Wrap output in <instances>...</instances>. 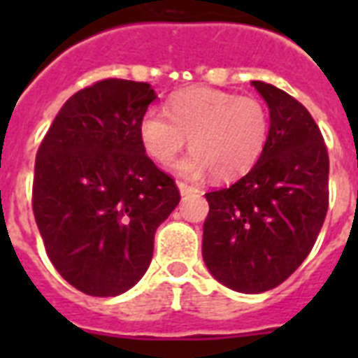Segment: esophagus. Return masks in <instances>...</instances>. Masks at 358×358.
Masks as SVG:
<instances>
[{"label":"esophagus","instance_id":"1","mask_svg":"<svg viewBox=\"0 0 358 358\" xmlns=\"http://www.w3.org/2000/svg\"><path fill=\"white\" fill-rule=\"evenodd\" d=\"M178 191H180V195L185 196V195H191V193H196V187L195 185L184 184V182H178Z\"/></svg>","mask_w":358,"mask_h":358}]
</instances>
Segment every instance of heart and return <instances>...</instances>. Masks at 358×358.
I'll use <instances>...</instances> for the list:
<instances>
[{
    "label": "heart",
    "instance_id": "1",
    "mask_svg": "<svg viewBox=\"0 0 358 358\" xmlns=\"http://www.w3.org/2000/svg\"><path fill=\"white\" fill-rule=\"evenodd\" d=\"M141 146L159 165H169L187 145L193 150L176 163L189 178L212 173L238 178L260 159L269 137V113L255 96L208 87H191L169 98V115L146 109L137 126Z\"/></svg>",
    "mask_w": 358,
    "mask_h": 358
}]
</instances>
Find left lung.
Wrapping results in <instances>:
<instances>
[{"instance_id":"8db88e82","label":"left lung","mask_w":358,"mask_h":358,"mask_svg":"<svg viewBox=\"0 0 358 358\" xmlns=\"http://www.w3.org/2000/svg\"><path fill=\"white\" fill-rule=\"evenodd\" d=\"M269 109V137L256 165L206 193L202 258L239 294L277 288L312 250L329 206V154L303 103L266 81H250Z\"/></svg>"}]
</instances>
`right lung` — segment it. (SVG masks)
I'll use <instances>...</instances> for the list:
<instances>
[{"label": "right lung", "mask_w": 358, "mask_h": 358, "mask_svg": "<svg viewBox=\"0 0 358 358\" xmlns=\"http://www.w3.org/2000/svg\"><path fill=\"white\" fill-rule=\"evenodd\" d=\"M156 98L148 83L98 81L66 100L36 152V227L59 275L87 295L134 288L150 266L156 229L178 206L174 180L137 134Z\"/></svg>", "instance_id": "1"}]
</instances>
